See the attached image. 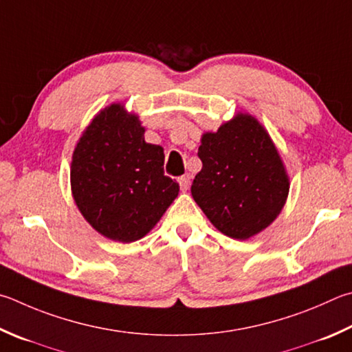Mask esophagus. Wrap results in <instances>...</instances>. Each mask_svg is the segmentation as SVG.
<instances>
[{"mask_svg":"<svg viewBox=\"0 0 352 352\" xmlns=\"http://www.w3.org/2000/svg\"><path fill=\"white\" fill-rule=\"evenodd\" d=\"M178 183H180V188L182 190H188L189 189V184H190V175H182L178 178Z\"/></svg>","mask_w":352,"mask_h":352,"instance_id":"1","label":"esophagus"}]
</instances>
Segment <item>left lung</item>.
Returning <instances> with one entry per match:
<instances>
[{"label":"left lung","mask_w":352,"mask_h":352,"mask_svg":"<svg viewBox=\"0 0 352 352\" xmlns=\"http://www.w3.org/2000/svg\"><path fill=\"white\" fill-rule=\"evenodd\" d=\"M203 168L190 192L209 221L228 237L246 240L282 212L289 178L270 133L252 115L237 113L201 135Z\"/></svg>","instance_id":"8db88e82"}]
</instances>
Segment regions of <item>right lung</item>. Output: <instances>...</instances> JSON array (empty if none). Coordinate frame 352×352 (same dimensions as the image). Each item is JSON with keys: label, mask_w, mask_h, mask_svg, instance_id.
I'll return each instance as SVG.
<instances>
[{"label": "right lung", "mask_w": 352, "mask_h": 352, "mask_svg": "<svg viewBox=\"0 0 352 352\" xmlns=\"http://www.w3.org/2000/svg\"><path fill=\"white\" fill-rule=\"evenodd\" d=\"M164 152L144 142L135 113L113 103L82 132L70 164V186L80 212L113 241L143 239L175 200L180 186L164 175Z\"/></svg>", "instance_id": "obj_1"}]
</instances>
